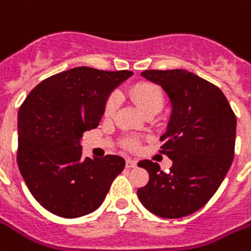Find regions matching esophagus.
Segmentation results:
<instances>
[{
	"label": "esophagus",
	"instance_id": "obj_1",
	"mask_svg": "<svg viewBox=\"0 0 251 251\" xmlns=\"http://www.w3.org/2000/svg\"><path fill=\"white\" fill-rule=\"evenodd\" d=\"M137 167V161L133 160V159H127V168H136Z\"/></svg>",
	"mask_w": 251,
	"mask_h": 251
}]
</instances>
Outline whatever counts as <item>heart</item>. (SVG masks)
Masks as SVG:
<instances>
[{
    "mask_svg": "<svg viewBox=\"0 0 251 251\" xmlns=\"http://www.w3.org/2000/svg\"><path fill=\"white\" fill-rule=\"evenodd\" d=\"M130 97L137 105L140 111L142 114L148 113L150 110H160L163 106V93L158 86L151 83H138L130 90ZM118 105L117 97L110 96L105 105V114L110 115L115 111ZM127 145L130 148L136 146V142L133 140H128Z\"/></svg>",
    "mask_w": 251,
    "mask_h": 251,
    "instance_id": "obj_1",
    "label": "heart"
}]
</instances>
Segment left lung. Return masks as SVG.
I'll return each mask as SVG.
<instances>
[{
    "instance_id": "obj_1",
    "label": "left lung",
    "mask_w": 251,
    "mask_h": 251,
    "mask_svg": "<svg viewBox=\"0 0 251 251\" xmlns=\"http://www.w3.org/2000/svg\"><path fill=\"white\" fill-rule=\"evenodd\" d=\"M172 105L160 152L172 159L168 173L156 163L138 161L149 172L137 190L140 201L161 218H181L202 208L225 179L235 155L236 117L218 87L183 69L145 70Z\"/></svg>"
}]
</instances>
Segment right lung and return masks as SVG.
Listing matches in <instances>:
<instances>
[{
    "label": "right lung",
    "instance_id": "add662e5",
    "mask_svg": "<svg viewBox=\"0 0 251 251\" xmlns=\"http://www.w3.org/2000/svg\"><path fill=\"white\" fill-rule=\"evenodd\" d=\"M133 72L87 66L42 80L18 113V165L29 191L43 208L63 218L95 212L126 167L118 155L82 158L80 141L96 128L106 101Z\"/></svg>",
    "mask_w": 251,
    "mask_h": 251
}]
</instances>
